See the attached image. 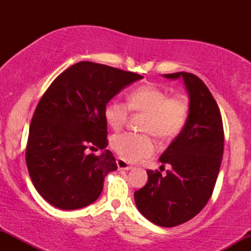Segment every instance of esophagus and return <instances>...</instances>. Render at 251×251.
Returning <instances> with one entry per match:
<instances>
[{"label":"esophagus","mask_w":251,"mask_h":251,"mask_svg":"<svg viewBox=\"0 0 251 251\" xmlns=\"http://www.w3.org/2000/svg\"><path fill=\"white\" fill-rule=\"evenodd\" d=\"M117 165H118V169H119V170H131L132 168H133V166L129 165V164L126 162V160L122 159V158H118Z\"/></svg>","instance_id":"34e87169"}]
</instances>
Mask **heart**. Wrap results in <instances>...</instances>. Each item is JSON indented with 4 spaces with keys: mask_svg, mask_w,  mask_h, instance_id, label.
Listing matches in <instances>:
<instances>
[{
    "mask_svg": "<svg viewBox=\"0 0 251 251\" xmlns=\"http://www.w3.org/2000/svg\"><path fill=\"white\" fill-rule=\"evenodd\" d=\"M129 109L146 114L143 131L148 133L123 132L112 137L111 148L128 162H139L154 153L155 144L150 133L159 140L174 139L184 128L189 117L185 98L169 97L168 92L151 83L132 89L127 103L117 99L106 103L103 117L109 127L116 131L122 128L127 122Z\"/></svg>",
    "mask_w": 251,
    "mask_h": 251,
    "instance_id": "b5f03b06",
    "label": "heart"
}]
</instances>
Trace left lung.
<instances>
[{"mask_svg":"<svg viewBox=\"0 0 251 251\" xmlns=\"http://www.w3.org/2000/svg\"><path fill=\"white\" fill-rule=\"evenodd\" d=\"M163 76L183 79L190 100L188 122L159 158L163 169L166 164L172 169L165 176L148 170V183L134 192V201L150 222L171 227L200 214L211 197L223 158L224 131L217 102L200 77L186 72Z\"/></svg>","mask_w":251,"mask_h":251,"instance_id":"1","label":"left lung"}]
</instances>
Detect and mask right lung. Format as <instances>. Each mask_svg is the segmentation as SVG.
<instances>
[{"label":"right lung","instance_id":"1","mask_svg":"<svg viewBox=\"0 0 251 251\" xmlns=\"http://www.w3.org/2000/svg\"><path fill=\"white\" fill-rule=\"evenodd\" d=\"M139 74L81 61L51 82L29 126L25 163L41 197L55 208L75 210L96 201L103 180L116 171L107 148L105 105ZM87 147L103 150L87 155Z\"/></svg>","mask_w":251,"mask_h":251}]
</instances>
